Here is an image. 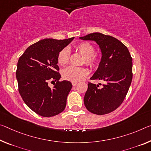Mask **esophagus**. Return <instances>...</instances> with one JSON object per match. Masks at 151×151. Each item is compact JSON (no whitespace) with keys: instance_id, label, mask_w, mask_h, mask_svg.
Here are the masks:
<instances>
[{"instance_id":"esophagus-1","label":"esophagus","mask_w":151,"mask_h":151,"mask_svg":"<svg viewBox=\"0 0 151 151\" xmlns=\"http://www.w3.org/2000/svg\"><path fill=\"white\" fill-rule=\"evenodd\" d=\"M77 82H73L72 83V85H73V86H74V87H75V86H76V85H77Z\"/></svg>"}]
</instances>
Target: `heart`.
Masks as SVG:
<instances>
[{"instance_id":"1","label":"heart","mask_w":151,"mask_h":151,"mask_svg":"<svg viewBox=\"0 0 151 151\" xmlns=\"http://www.w3.org/2000/svg\"><path fill=\"white\" fill-rule=\"evenodd\" d=\"M76 49L85 57V64L90 67H95L99 63V58L95 54V47L88 42H83L76 46ZM70 58V50L68 47H64L58 55V63L64 66L68 63ZM88 71L84 67L69 66L62 72L63 77L67 81L77 82L85 78L88 75Z\"/></svg>"}]
</instances>
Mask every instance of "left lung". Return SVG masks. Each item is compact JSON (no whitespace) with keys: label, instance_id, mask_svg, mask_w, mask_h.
<instances>
[{"label":"left lung","instance_id":"obj_1","mask_svg":"<svg viewBox=\"0 0 151 151\" xmlns=\"http://www.w3.org/2000/svg\"><path fill=\"white\" fill-rule=\"evenodd\" d=\"M79 38L94 41L99 45L102 54L101 62L91 79L105 82L102 88L88 83L85 106L94 114H109L120 106L127 95L132 79V58L127 47L110 35L97 32Z\"/></svg>","mask_w":151,"mask_h":151}]
</instances>
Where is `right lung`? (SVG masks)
Segmentation results:
<instances>
[{
    "label": "right lung",
    "mask_w": 151,
    "mask_h": 151,
    "mask_svg": "<svg viewBox=\"0 0 151 151\" xmlns=\"http://www.w3.org/2000/svg\"><path fill=\"white\" fill-rule=\"evenodd\" d=\"M74 38L40 40L28 47L19 59L16 71L19 92L25 104L40 116H54L65 109L73 85L70 81H59L58 55ZM52 80L57 81L53 88L48 86Z\"/></svg>",
    "instance_id": "add662e5"
}]
</instances>
